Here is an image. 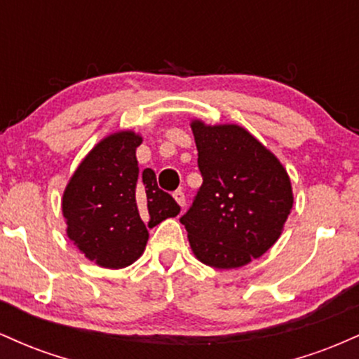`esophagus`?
Listing matches in <instances>:
<instances>
[{
  "mask_svg": "<svg viewBox=\"0 0 359 359\" xmlns=\"http://www.w3.org/2000/svg\"><path fill=\"white\" fill-rule=\"evenodd\" d=\"M174 199L177 201V204H179L180 208H184V205H185V196H184L182 191H175L174 192Z\"/></svg>",
  "mask_w": 359,
  "mask_h": 359,
  "instance_id": "1",
  "label": "esophagus"
}]
</instances>
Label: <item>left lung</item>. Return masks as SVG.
Segmentation results:
<instances>
[{"mask_svg": "<svg viewBox=\"0 0 359 359\" xmlns=\"http://www.w3.org/2000/svg\"><path fill=\"white\" fill-rule=\"evenodd\" d=\"M203 185L180 222L204 265L240 269L266 253L294 205L280 160L240 125L192 119Z\"/></svg>", "mask_w": 359, "mask_h": 359, "instance_id": "obj_1", "label": "left lung"}]
</instances>
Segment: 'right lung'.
Masks as SVG:
<instances>
[{"label": "right lung", "mask_w": 359, "mask_h": 359, "mask_svg": "<svg viewBox=\"0 0 359 359\" xmlns=\"http://www.w3.org/2000/svg\"><path fill=\"white\" fill-rule=\"evenodd\" d=\"M142 135L121 130L102 138L76 168L62 196L67 236L102 269H125L142 257L148 228L180 212L160 191L155 172L138 170Z\"/></svg>", "instance_id": "add662e5"}]
</instances>
